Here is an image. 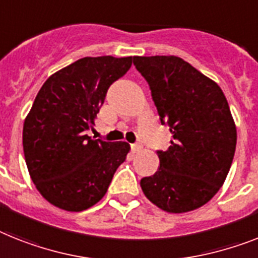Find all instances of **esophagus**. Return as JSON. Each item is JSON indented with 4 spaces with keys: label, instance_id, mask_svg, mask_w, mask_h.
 <instances>
[{
    "label": "esophagus",
    "instance_id": "1",
    "mask_svg": "<svg viewBox=\"0 0 258 258\" xmlns=\"http://www.w3.org/2000/svg\"><path fill=\"white\" fill-rule=\"evenodd\" d=\"M141 150H142V145H140V144L132 145V152L133 153H140Z\"/></svg>",
    "mask_w": 258,
    "mask_h": 258
}]
</instances>
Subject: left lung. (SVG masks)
<instances>
[{"instance_id": "left-lung-1", "label": "left lung", "mask_w": 258, "mask_h": 258, "mask_svg": "<svg viewBox=\"0 0 258 258\" xmlns=\"http://www.w3.org/2000/svg\"><path fill=\"white\" fill-rule=\"evenodd\" d=\"M152 89L171 145L157 152L159 167L142 178L145 197L170 214L198 210L220 190L231 169L237 132L220 87L182 57L134 56Z\"/></svg>"}]
</instances>
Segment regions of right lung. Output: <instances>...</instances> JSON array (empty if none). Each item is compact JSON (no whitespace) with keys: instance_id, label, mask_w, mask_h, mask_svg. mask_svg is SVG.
<instances>
[{"instance_id":"right-lung-1","label":"right lung","mask_w":258,"mask_h":258,"mask_svg":"<svg viewBox=\"0 0 258 258\" xmlns=\"http://www.w3.org/2000/svg\"><path fill=\"white\" fill-rule=\"evenodd\" d=\"M133 57L86 56L50 76L23 122L22 144L30 178L50 204L80 212L103 199L127 142L92 140L106 91L131 68Z\"/></svg>"}]
</instances>
